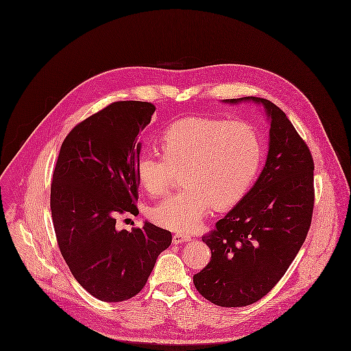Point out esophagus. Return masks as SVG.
<instances>
[{
    "label": "esophagus",
    "instance_id": "34e87169",
    "mask_svg": "<svg viewBox=\"0 0 351 351\" xmlns=\"http://www.w3.org/2000/svg\"><path fill=\"white\" fill-rule=\"evenodd\" d=\"M191 237L189 234H184V233H175L173 237H172V241L173 244H182L184 241H190Z\"/></svg>",
    "mask_w": 351,
    "mask_h": 351
}]
</instances>
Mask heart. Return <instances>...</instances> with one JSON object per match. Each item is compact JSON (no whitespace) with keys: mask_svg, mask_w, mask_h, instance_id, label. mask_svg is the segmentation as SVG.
I'll return each instance as SVG.
<instances>
[{"mask_svg":"<svg viewBox=\"0 0 351 351\" xmlns=\"http://www.w3.org/2000/svg\"><path fill=\"white\" fill-rule=\"evenodd\" d=\"M160 157L141 156L136 178L141 189L157 197L180 171L178 193L149 214L160 226L193 232L214 206L226 210L250 191L262 162L258 129L244 121L186 118L169 125L158 137Z\"/></svg>","mask_w":351,"mask_h":351,"instance_id":"b5f03b06","label":"heart"}]
</instances>
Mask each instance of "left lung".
Masks as SVG:
<instances>
[{
    "instance_id": "left-lung-1",
    "label": "left lung",
    "mask_w": 351,
    "mask_h": 351,
    "mask_svg": "<svg viewBox=\"0 0 351 351\" xmlns=\"http://www.w3.org/2000/svg\"><path fill=\"white\" fill-rule=\"evenodd\" d=\"M241 101L265 108L266 164L247 195L202 237L211 259L194 276L197 290L226 308L251 305L278 283L305 241L315 204L312 154L286 114L262 97L223 100Z\"/></svg>"
}]
</instances>
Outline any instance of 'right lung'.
Instances as JSON below:
<instances>
[{
	"mask_svg": "<svg viewBox=\"0 0 351 351\" xmlns=\"http://www.w3.org/2000/svg\"><path fill=\"white\" fill-rule=\"evenodd\" d=\"M154 111L147 101L107 106L71 130L56 164L50 208L60 251L75 280L106 302L138 294L172 243L169 230L147 221L132 232L115 228L118 214L138 213V137Z\"/></svg>",
	"mask_w": 351,
	"mask_h": 351,
	"instance_id": "right-lung-1",
	"label": "right lung"
}]
</instances>
